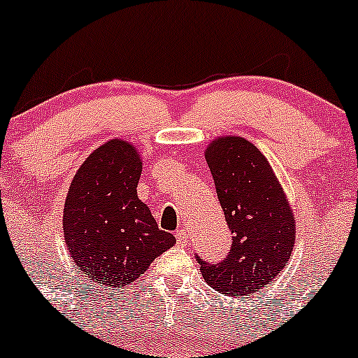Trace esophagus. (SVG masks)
I'll return each mask as SVG.
<instances>
[{
    "instance_id": "obj_1",
    "label": "esophagus",
    "mask_w": 358,
    "mask_h": 358,
    "mask_svg": "<svg viewBox=\"0 0 358 358\" xmlns=\"http://www.w3.org/2000/svg\"><path fill=\"white\" fill-rule=\"evenodd\" d=\"M175 238H176V243H178L180 246L187 245V243H188V231L187 229H178L175 233Z\"/></svg>"
}]
</instances>
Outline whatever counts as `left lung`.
<instances>
[{
  "label": "left lung",
  "mask_w": 358,
  "mask_h": 358,
  "mask_svg": "<svg viewBox=\"0 0 358 358\" xmlns=\"http://www.w3.org/2000/svg\"><path fill=\"white\" fill-rule=\"evenodd\" d=\"M233 241L219 263L197 257L207 284L226 296H248L287 266L296 224L277 176L255 144L221 137L206 151Z\"/></svg>",
  "instance_id": "8db88e82"
}]
</instances>
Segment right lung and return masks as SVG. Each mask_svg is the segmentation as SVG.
I'll use <instances>...</instances> for the list:
<instances>
[{
    "mask_svg": "<svg viewBox=\"0 0 358 358\" xmlns=\"http://www.w3.org/2000/svg\"><path fill=\"white\" fill-rule=\"evenodd\" d=\"M143 163L129 143L113 139L86 158L66 197V245L88 280L127 287L175 245L137 197Z\"/></svg>",
    "mask_w": 358,
    "mask_h": 358,
    "instance_id": "right-lung-1",
    "label": "right lung"
}]
</instances>
